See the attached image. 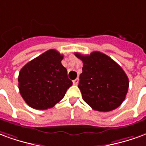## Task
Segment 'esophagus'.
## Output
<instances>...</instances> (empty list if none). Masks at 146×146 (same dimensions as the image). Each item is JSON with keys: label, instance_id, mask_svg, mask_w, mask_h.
Here are the masks:
<instances>
[{"label": "esophagus", "instance_id": "obj_1", "mask_svg": "<svg viewBox=\"0 0 146 146\" xmlns=\"http://www.w3.org/2000/svg\"><path fill=\"white\" fill-rule=\"evenodd\" d=\"M78 78H75L74 80H73V84H74V86L78 85Z\"/></svg>", "mask_w": 146, "mask_h": 146}]
</instances>
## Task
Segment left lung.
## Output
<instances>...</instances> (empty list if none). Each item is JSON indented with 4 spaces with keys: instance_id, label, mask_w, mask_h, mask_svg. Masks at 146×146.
I'll list each match as a JSON object with an SVG mask.
<instances>
[{
    "instance_id": "left-lung-1",
    "label": "left lung",
    "mask_w": 146,
    "mask_h": 146,
    "mask_svg": "<svg viewBox=\"0 0 146 146\" xmlns=\"http://www.w3.org/2000/svg\"><path fill=\"white\" fill-rule=\"evenodd\" d=\"M74 55L83 62L78 84L83 100L97 111L108 112L117 108L129 86L128 78L121 66L98 51L89 55Z\"/></svg>"
}]
</instances>
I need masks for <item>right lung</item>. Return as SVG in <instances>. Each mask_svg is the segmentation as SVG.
<instances>
[{"instance_id": "add662e5", "label": "right lung", "mask_w": 146, "mask_h": 146, "mask_svg": "<svg viewBox=\"0 0 146 146\" xmlns=\"http://www.w3.org/2000/svg\"><path fill=\"white\" fill-rule=\"evenodd\" d=\"M63 57L56 50H49L21 69L19 89L29 107L36 110L54 107L72 86L67 69L61 64Z\"/></svg>"}]
</instances>
